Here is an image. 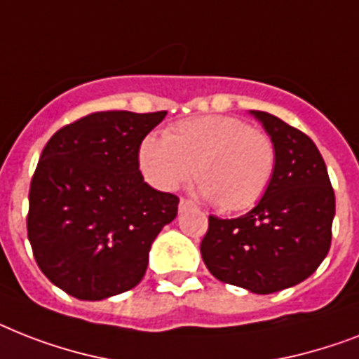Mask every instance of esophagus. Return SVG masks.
<instances>
[{"label":"esophagus","instance_id":"1","mask_svg":"<svg viewBox=\"0 0 359 359\" xmlns=\"http://www.w3.org/2000/svg\"><path fill=\"white\" fill-rule=\"evenodd\" d=\"M194 203L189 200V198H182L180 200V211H183V209H189V208H193Z\"/></svg>","mask_w":359,"mask_h":359}]
</instances>
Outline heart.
Masks as SVG:
<instances>
[{"label":"heart","mask_w":359,"mask_h":359,"mask_svg":"<svg viewBox=\"0 0 359 359\" xmlns=\"http://www.w3.org/2000/svg\"><path fill=\"white\" fill-rule=\"evenodd\" d=\"M146 180L174 191L194 172L200 189L222 211H245L259 202L271 185L276 148L263 130L235 116L180 120L163 133L148 135L139 146Z\"/></svg>","instance_id":"heart-1"}]
</instances>
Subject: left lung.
I'll return each mask as SVG.
<instances>
[{
    "label": "left lung",
    "instance_id": "8db88e82",
    "mask_svg": "<svg viewBox=\"0 0 359 359\" xmlns=\"http://www.w3.org/2000/svg\"><path fill=\"white\" fill-rule=\"evenodd\" d=\"M276 148L271 185L239 219L209 215L202 259L220 282L269 294L317 271L330 250L335 194L325 159L308 135L265 111H254Z\"/></svg>",
    "mask_w": 359,
    "mask_h": 359
}]
</instances>
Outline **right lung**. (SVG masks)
<instances>
[{
  "instance_id": "add662e5",
  "label": "right lung",
  "mask_w": 359,
  "mask_h": 359,
  "mask_svg": "<svg viewBox=\"0 0 359 359\" xmlns=\"http://www.w3.org/2000/svg\"><path fill=\"white\" fill-rule=\"evenodd\" d=\"M166 111H98L57 131L29 187L27 237L36 265L65 293L102 300L133 289L180 198L151 189L139 146Z\"/></svg>"
}]
</instances>
